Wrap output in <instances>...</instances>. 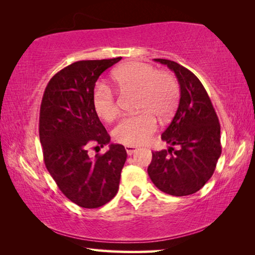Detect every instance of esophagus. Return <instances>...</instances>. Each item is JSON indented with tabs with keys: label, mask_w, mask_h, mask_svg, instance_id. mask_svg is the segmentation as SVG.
<instances>
[{
	"label": "esophagus",
	"mask_w": 255,
	"mask_h": 255,
	"mask_svg": "<svg viewBox=\"0 0 255 255\" xmlns=\"http://www.w3.org/2000/svg\"><path fill=\"white\" fill-rule=\"evenodd\" d=\"M125 148H126V152L128 155H132L133 153H136L138 150V148L135 147V146H129V145H127Z\"/></svg>",
	"instance_id": "1"
}]
</instances>
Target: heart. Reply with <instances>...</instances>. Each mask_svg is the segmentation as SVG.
I'll list each match as a JSON object with an SVG mask.
<instances>
[{
	"instance_id": "1",
	"label": "heart",
	"mask_w": 255,
	"mask_h": 255,
	"mask_svg": "<svg viewBox=\"0 0 255 255\" xmlns=\"http://www.w3.org/2000/svg\"><path fill=\"white\" fill-rule=\"evenodd\" d=\"M112 80L122 91L135 90L139 92L137 109L141 112L120 120L114 130L116 140L129 146L143 145L157 129L154 116L165 119L174 111L180 97L178 81L171 73L161 72L153 65L137 60L118 66L112 73ZM92 103L101 119L111 122L117 117V99L107 84L96 85Z\"/></svg>"
}]
</instances>
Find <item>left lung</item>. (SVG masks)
Returning <instances> with one entry per match:
<instances>
[{"label":"left lung","instance_id":"1","mask_svg":"<svg viewBox=\"0 0 255 255\" xmlns=\"http://www.w3.org/2000/svg\"><path fill=\"white\" fill-rule=\"evenodd\" d=\"M154 60L175 73L180 102L170 126L162 133V139L171 147L152 153L147 172L156 188L167 195H192L214 174L222 154L221 125L208 93L191 71L173 60ZM174 144L180 146L178 151L171 147Z\"/></svg>","mask_w":255,"mask_h":255}]
</instances>
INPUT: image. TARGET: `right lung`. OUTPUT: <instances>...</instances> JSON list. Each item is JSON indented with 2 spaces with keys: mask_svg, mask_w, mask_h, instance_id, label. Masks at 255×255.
<instances>
[{
  "mask_svg": "<svg viewBox=\"0 0 255 255\" xmlns=\"http://www.w3.org/2000/svg\"><path fill=\"white\" fill-rule=\"evenodd\" d=\"M122 57L79 60L51 77L41 100L39 137L44 162L60 191L83 208H99L117 195L127 152L111 144L90 158L91 145L103 147L110 136L93 108L96 82Z\"/></svg>",
  "mask_w": 255,
  "mask_h": 255,
  "instance_id": "add662e5",
  "label": "right lung"
}]
</instances>
